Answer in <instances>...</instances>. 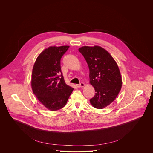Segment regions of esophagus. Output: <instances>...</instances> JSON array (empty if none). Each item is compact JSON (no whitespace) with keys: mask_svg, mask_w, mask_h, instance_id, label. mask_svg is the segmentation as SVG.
<instances>
[{"mask_svg":"<svg viewBox=\"0 0 153 153\" xmlns=\"http://www.w3.org/2000/svg\"><path fill=\"white\" fill-rule=\"evenodd\" d=\"M77 87H83L85 86V83L83 82H80L79 84L76 85Z\"/></svg>","mask_w":153,"mask_h":153,"instance_id":"34e87169","label":"esophagus"}]
</instances>
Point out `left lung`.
Here are the masks:
<instances>
[{
	"mask_svg": "<svg viewBox=\"0 0 153 153\" xmlns=\"http://www.w3.org/2000/svg\"><path fill=\"white\" fill-rule=\"evenodd\" d=\"M88 65L90 83L95 89L90 100L96 108L103 109L112 103L122 88V77L118 65L106 50L99 46L79 49Z\"/></svg>",
	"mask_w": 153,
	"mask_h": 153,
	"instance_id": "obj_1",
	"label": "left lung"
}]
</instances>
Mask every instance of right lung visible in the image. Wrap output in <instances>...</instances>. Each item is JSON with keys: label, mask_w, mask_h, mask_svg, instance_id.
<instances>
[{"label": "right lung", "mask_w": 153, "mask_h": 153, "mask_svg": "<svg viewBox=\"0 0 153 153\" xmlns=\"http://www.w3.org/2000/svg\"><path fill=\"white\" fill-rule=\"evenodd\" d=\"M69 47L46 48L39 55L33 68V92L43 106L52 111L64 107L74 90L65 83L60 67V59Z\"/></svg>", "instance_id": "1"}]
</instances>
